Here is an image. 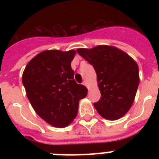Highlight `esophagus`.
<instances>
[{
  "label": "esophagus",
  "instance_id": "34e87169",
  "mask_svg": "<svg viewBox=\"0 0 159 159\" xmlns=\"http://www.w3.org/2000/svg\"><path fill=\"white\" fill-rule=\"evenodd\" d=\"M82 84L84 85V86H86V87H87V82H86V81H83V82H82Z\"/></svg>",
  "mask_w": 159,
  "mask_h": 159
}]
</instances>
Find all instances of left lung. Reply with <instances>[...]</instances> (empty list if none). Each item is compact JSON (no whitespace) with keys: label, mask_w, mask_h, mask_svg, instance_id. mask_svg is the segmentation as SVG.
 I'll return each instance as SVG.
<instances>
[{"label":"left lung","mask_w":159,"mask_h":159,"mask_svg":"<svg viewBox=\"0 0 159 159\" xmlns=\"http://www.w3.org/2000/svg\"><path fill=\"white\" fill-rule=\"evenodd\" d=\"M77 52L92 64L97 72L101 98L95 102L97 112L105 119L116 120L130 109L139 84L136 62L120 49L99 45Z\"/></svg>","instance_id":"obj_1"}]
</instances>
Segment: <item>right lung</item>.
<instances>
[{"instance_id":"right-lung-1","label":"right lung","mask_w":159,"mask_h":159,"mask_svg":"<svg viewBox=\"0 0 159 159\" xmlns=\"http://www.w3.org/2000/svg\"><path fill=\"white\" fill-rule=\"evenodd\" d=\"M76 52L46 50L29 62L22 82L35 112L51 125L62 128L77 115L87 89L74 80L71 62Z\"/></svg>"}]
</instances>
